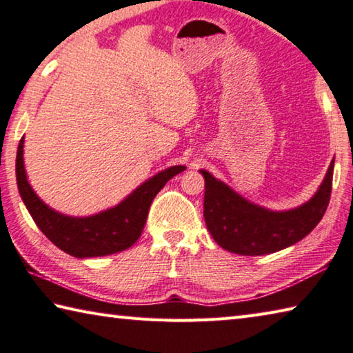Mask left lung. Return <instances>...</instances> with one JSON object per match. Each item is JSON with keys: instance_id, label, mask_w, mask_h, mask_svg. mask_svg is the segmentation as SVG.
I'll return each instance as SVG.
<instances>
[{"instance_id": "8db88e82", "label": "left lung", "mask_w": 353, "mask_h": 353, "mask_svg": "<svg viewBox=\"0 0 353 353\" xmlns=\"http://www.w3.org/2000/svg\"><path fill=\"white\" fill-rule=\"evenodd\" d=\"M333 163L334 160L313 198L285 212L255 205L208 171L201 170L205 179L204 219L213 240L223 249L240 255L272 254L301 241L319 224L330 202Z\"/></svg>"}]
</instances>
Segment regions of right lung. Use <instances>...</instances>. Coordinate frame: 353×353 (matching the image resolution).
<instances>
[{
  "label": "right lung",
  "mask_w": 353,
  "mask_h": 353,
  "mask_svg": "<svg viewBox=\"0 0 353 353\" xmlns=\"http://www.w3.org/2000/svg\"><path fill=\"white\" fill-rule=\"evenodd\" d=\"M23 145L25 139L19 143L15 163L17 185L21 199L31 213L34 223L48 240L54 243L63 252L77 259L117 254L132 246L141 235L149 207L155 196L170 179L185 170L182 165L166 168L141 183L118 205L87 218H74L54 212L34 193L26 177Z\"/></svg>",
  "instance_id": "1"
}]
</instances>
